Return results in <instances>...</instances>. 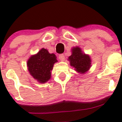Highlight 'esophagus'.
<instances>
[{"instance_id":"esophagus-1","label":"esophagus","mask_w":122,"mask_h":122,"mask_svg":"<svg viewBox=\"0 0 122 122\" xmlns=\"http://www.w3.org/2000/svg\"><path fill=\"white\" fill-rule=\"evenodd\" d=\"M59 59H60V60H61V61H64V60H65V56L63 54L59 55Z\"/></svg>"}]
</instances>
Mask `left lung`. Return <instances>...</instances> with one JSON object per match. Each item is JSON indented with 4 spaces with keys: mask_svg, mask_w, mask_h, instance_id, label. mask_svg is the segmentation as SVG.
I'll return each instance as SVG.
<instances>
[{
    "mask_svg": "<svg viewBox=\"0 0 122 122\" xmlns=\"http://www.w3.org/2000/svg\"><path fill=\"white\" fill-rule=\"evenodd\" d=\"M71 66L79 74L87 73L92 66V60L89 54H86L81 48L76 46L71 48V55L68 59Z\"/></svg>",
    "mask_w": 122,
    "mask_h": 122,
    "instance_id": "left-lung-1",
    "label": "left lung"
}]
</instances>
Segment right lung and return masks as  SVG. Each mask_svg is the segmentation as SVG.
<instances>
[{
  "mask_svg": "<svg viewBox=\"0 0 122 122\" xmlns=\"http://www.w3.org/2000/svg\"><path fill=\"white\" fill-rule=\"evenodd\" d=\"M54 54L42 48L36 54L31 56L27 62L28 71L31 76L41 84H45L51 77V71L57 62Z\"/></svg>",
  "mask_w": 122,
  "mask_h": 122,
  "instance_id": "obj_1",
  "label": "right lung"
}]
</instances>
